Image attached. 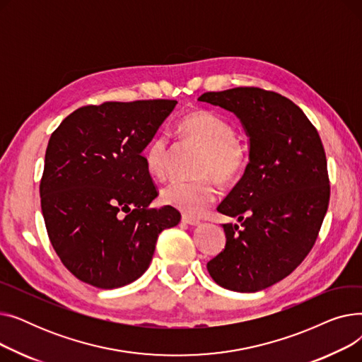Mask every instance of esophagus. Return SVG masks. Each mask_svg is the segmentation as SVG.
Listing matches in <instances>:
<instances>
[{"label": "esophagus", "instance_id": "esophagus-1", "mask_svg": "<svg viewBox=\"0 0 362 362\" xmlns=\"http://www.w3.org/2000/svg\"><path fill=\"white\" fill-rule=\"evenodd\" d=\"M182 221L189 224V226H199L201 221L198 218H194V217H189V216H182Z\"/></svg>", "mask_w": 362, "mask_h": 362}]
</instances>
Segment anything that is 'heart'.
Here are the masks:
<instances>
[{"instance_id":"b5f03b06","label":"heart","mask_w":362,"mask_h":362,"mask_svg":"<svg viewBox=\"0 0 362 362\" xmlns=\"http://www.w3.org/2000/svg\"><path fill=\"white\" fill-rule=\"evenodd\" d=\"M177 130L185 141L204 149L198 175L205 177L168 183L163 187L161 201L186 216L198 217L217 198V187L211 177H216L221 185L238 182L248 165V156L243 145L236 139L233 124L213 111L195 110L187 112L179 122ZM168 154V141L164 135H156L148 142L144 151V161L152 176H165Z\"/></svg>"}]
</instances>
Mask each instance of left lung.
<instances>
[{
    "label": "left lung",
    "instance_id": "8db88e82",
    "mask_svg": "<svg viewBox=\"0 0 362 362\" xmlns=\"http://www.w3.org/2000/svg\"><path fill=\"white\" fill-rule=\"evenodd\" d=\"M198 101L232 111L250 138V163L217 211L224 250L206 264L213 280L235 292H258L289 276L318 236L330 198L326 152L303 111L259 88L205 92Z\"/></svg>",
    "mask_w": 362,
    "mask_h": 362
}]
</instances>
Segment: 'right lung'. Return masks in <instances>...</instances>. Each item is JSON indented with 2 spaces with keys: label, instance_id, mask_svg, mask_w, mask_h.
Wrapping results in <instances>:
<instances>
[{
  "label": "right lung",
  "instance_id": "obj_1",
  "mask_svg": "<svg viewBox=\"0 0 362 362\" xmlns=\"http://www.w3.org/2000/svg\"><path fill=\"white\" fill-rule=\"evenodd\" d=\"M176 104L86 105L49 138L40 186L47 232L66 269L95 288L139 279L158 235L180 221L173 206L149 208L158 194L142 156Z\"/></svg>",
  "mask_w": 362,
  "mask_h": 362
}]
</instances>
